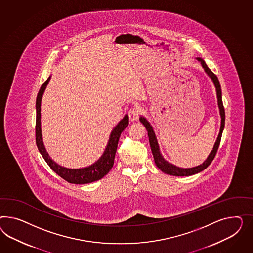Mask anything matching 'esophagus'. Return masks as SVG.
Here are the masks:
<instances>
[{
	"label": "esophagus",
	"mask_w": 253,
	"mask_h": 253,
	"mask_svg": "<svg viewBox=\"0 0 253 253\" xmlns=\"http://www.w3.org/2000/svg\"><path fill=\"white\" fill-rule=\"evenodd\" d=\"M140 112H141V109H140V108H138V107L133 108V109H130L129 110V112H128L130 122H135V121H137L138 118H139V115H140Z\"/></svg>",
	"instance_id": "esophagus-1"
}]
</instances>
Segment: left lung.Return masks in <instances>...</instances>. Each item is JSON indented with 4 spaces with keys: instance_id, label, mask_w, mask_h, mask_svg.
Here are the masks:
<instances>
[{
    "instance_id": "obj_1",
    "label": "left lung",
    "mask_w": 253,
    "mask_h": 253,
    "mask_svg": "<svg viewBox=\"0 0 253 253\" xmlns=\"http://www.w3.org/2000/svg\"><path fill=\"white\" fill-rule=\"evenodd\" d=\"M199 62H201L203 68L205 70V73L207 75L212 79V83L214 84V87L216 90V96H217V104H218L219 113H220V117H221V126H220V130H219L218 136L215 141V143L213 144L212 150L211 153L209 154V156L205 159V162L203 164L199 165L196 167L193 168H188V169H183V168H178L175 165L171 164L169 161H167L165 159L160 149H159V145L157 143V136L156 133L153 130V127L151 125L150 123L144 118V117H140V122L143 123L144 125L145 129L148 132V137H149V143H150L151 150L153 153V157L155 159V163L157 165V168L164 172L166 174L169 175H172V176H178V177H184V176H191V175H194L197 174L201 171L205 170V169L212 163L213 158L215 157V154L218 149L219 144H220V141H221V137H222V133L224 130V127H225V109H224V106H223V101H222V91H221V85L218 81L217 76L212 73L210 69L208 68V66L206 65L205 61L202 58H196Z\"/></svg>"
}]
</instances>
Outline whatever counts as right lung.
Masks as SVG:
<instances>
[{"mask_svg": "<svg viewBox=\"0 0 253 253\" xmlns=\"http://www.w3.org/2000/svg\"><path fill=\"white\" fill-rule=\"evenodd\" d=\"M50 77L51 76H49L41 85L36 101V143L38 149L40 151L41 156L45 159V161L50 167V169L66 181L74 184H86L94 182L106 176L113 167L118 142L123 130L129 125V117L126 114L123 120L113 128V130H111L106 149L104 151L102 156L99 157V159L96 160L94 164L82 169H67L61 165L57 164L54 160H52L51 157H49L48 152L46 150L41 133V99L45 92V89L50 80Z\"/></svg>", "mask_w": 253, "mask_h": 253, "instance_id": "obj_1", "label": "right lung"}]
</instances>
